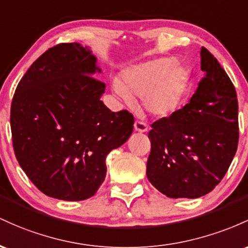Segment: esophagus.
<instances>
[{
  "label": "esophagus",
  "instance_id": "obj_1",
  "mask_svg": "<svg viewBox=\"0 0 248 248\" xmlns=\"http://www.w3.org/2000/svg\"><path fill=\"white\" fill-rule=\"evenodd\" d=\"M147 130H149V127H147V125L144 123V122L136 121V123H135V131H137V132H146Z\"/></svg>",
  "mask_w": 248,
  "mask_h": 248
}]
</instances>
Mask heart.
<instances>
[{
	"label": "heart",
	"mask_w": 248,
	"mask_h": 248,
	"mask_svg": "<svg viewBox=\"0 0 248 248\" xmlns=\"http://www.w3.org/2000/svg\"><path fill=\"white\" fill-rule=\"evenodd\" d=\"M187 80L188 70L177 58L164 57L126 69L122 82H113V90L126 104L139 97L146 112L165 117L178 107Z\"/></svg>",
	"instance_id": "heart-1"
}]
</instances>
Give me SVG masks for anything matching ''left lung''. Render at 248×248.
<instances>
[{
	"label": "left lung",
	"mask_w": 248,
	"mask_h": 248,
	"mask_svg": "<svg viewBox=\"0 0 248 248\" xmlns=\"http://www.w3.org/2000/svg\"><path fill=\"white\" fill-rule=\"evenodd\" d=\"M205 72L182 109L151 125L146 176L169 198H199L226 174L239 141L238 99L217 58L202 46Z\"/></svg>",
	"instance_id": "8db88e82"
}]
</instances>
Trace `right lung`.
<instances>
[{"instance_id": "right-lung-1", "label": "right lung", "mask_w": 248, "mask_h": 248, "mask_svg": "<svg viewBox=\"0 0 248 248\" xmlns=\"http://www.w3.org/2000/svg\"><path fill=\"white\" fill-rule=\"evenodd\" d=\"M96 57L78 43L42 54L19 80L10 109L16 159L36 187L69 202L93 197L107 176V155L133 131L132 113L101 101Z\"/></svg>"}]
</instances>
